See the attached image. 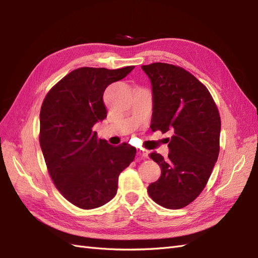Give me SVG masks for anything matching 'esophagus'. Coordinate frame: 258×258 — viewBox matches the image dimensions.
Listing matches in <instances>:
<instances>
[{
	"label": "esophagus",
	"mask_w": 258,
	"mask_h": 258,
	"mask_svg": "<svg viewBox=\"0 0 258 258\" xmlns=\"http://www.w3.org/2000/svg\"><path fill=\"white\" fill-rule=\"evenodd\" d=\"M138 155L142 158H147L149 157V153H147L146 151H142V150H139L138 151Z\"/></svg>",
	"instance_id": "obj_1"
}]
</instances>
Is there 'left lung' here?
<instances>
[{"mask_svg":"<svg viewBox=\"0 0 258 258\" xmlns=\"http://www.w3.org/2000/svg\"><path fill=\"white\" fill-rule=\"evenodd\" d=\"M142 70L152 83L151 128L173 134L167 160L150 154L162 174L147 193L158 205L178 210L202 193L211 176L220 154L221 116L206 86L183 68L152 63Z\"/></svg>","mask_w":258,"mask_h":258,"instance_id":"obj_1","label":"left lung"}]
</instances>
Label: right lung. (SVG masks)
Segmentation results:
<instances>
[{
  "label": "right lung",
  "mask_w": 258,
  "mask_h": 258,
  "mask_svg": "<svg viewBox=\"0 0 258 258\" xmlns=\"http://www.w3.org/2000/svg\"><path fill=\"white\" fill-rule=\"evenodd\" d=\"M133 69H76L57 82L42 103L40 145L48 174L59 193L83 210L111 201L118 175L134 161L135 147L109 145L93 131L107 114L104 91Z\"/></svg>",
  "instance_id": "add662e5"
}]
</instances>
